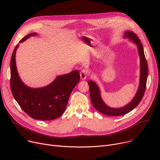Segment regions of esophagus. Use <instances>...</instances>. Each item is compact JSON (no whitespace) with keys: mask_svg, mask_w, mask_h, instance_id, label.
Instances as JSON below:
<instances>
[{"mask_svg":"<svg viewBox=\"0 0 160 160\" xmlns=\"http://www.w3.org/2000/svg\"><path fill=\"white\" fill-rule=\"evenodd\" d=\"M80 77H81V79L82 80H85L87 77H88V72L86 69H82L80 72Z\"/></svg>","mask_w":160,"mask_h":160,"instance_id":"esophagus-1","label":"esophagus"}]
</instances>
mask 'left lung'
Wrapping results in <instances>:
<instances>
[{"mask_svg": "<svg viewBox=\"0 0 160 160\" xmlns=\"http://www.w3.org/2000/svg\"><path fill=\"white\" fill-rule=\"evenodd\" d=\"M124 37H128L131 41L136 43L138 45V51L141 59V77H140V84L136 95L134 97L133 100L127 106L120 108H112L108 106L100 97V91L98 87L97 86L96 83L92 80L88 82L89 87V93L91 103L97 110L102 114L109 116H119L127 114L133 110L141 101L145 94L147 81L148 77V64L145 56L143 47L141 43L138 36L132 31H127L125 32Z\"/></svg>", "mask_w": 160, "mask_h": 160, "instance_id": "left-lung-1", "label": "left lung"}]
</instances>
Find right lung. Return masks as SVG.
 I'll return each mask as SVG.
<instances>
[{"label":"right lung","instance_id":"add662e5","mask_svg":"<svg viewBox=\"0 0 160 160\" xmlns=\"http://www.w3.org/2000/svg\"><path fill=\"white\" fill-rule=\"evenodd\" d=\"M36 33L24 37L20 43ZM15 47L11 58L10 88L14 98L22 110L36 120H54L65 112L73 88L80 81L78 70L59 76L50 85L38 89L30 88L21 80L15 65Z\"/></svg>","mask_w":160,"mask_h":160}]
</instances>
